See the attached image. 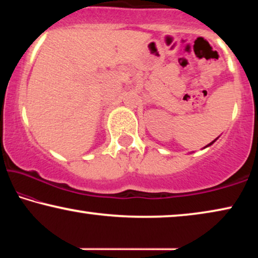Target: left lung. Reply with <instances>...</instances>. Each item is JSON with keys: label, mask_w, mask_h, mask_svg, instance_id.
I'll use <instances>...</instances> for the list:
<instances>
[{"label": "left lung", "mask_w": 258, "mask_h": 258, "mask_svg": "<svg viewBox=\"0 0 258 258\" xmlns=\"http://www.w3.org/2000/svg\"><path fill=\"white\" fill-rule=\"evenodd\" d=\"M217 139H218V137H217ZM217 139H216V140H217ZM216 140H214V141H213V142H210L209 144H208V146H206V147H204V148H207V147H210V146H211V144H213V143H215V142H216Z\"/></svg>", "instance_id": "left-lung-1"}]
</instances>
